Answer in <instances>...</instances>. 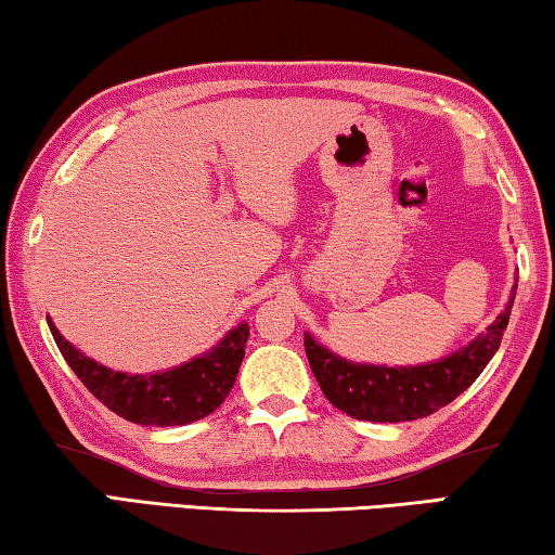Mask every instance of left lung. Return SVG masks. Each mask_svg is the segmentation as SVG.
I'll list each match as a JSON object with an SVG mask.
<instances>
[{"label": "left lung", "instance_id": "1", "mask_svg": "<svg viewBox=\"0 0 555 555\" xmlns=\"http://www.w3.org/2000/svg\"><path fill=\"white\" fill-rule=\"evenodd\" d=\"M514 295L516 285L504 312L467 347L421 366L351 363L317 344L312 334H305L307 359L326 401L347 415L371 423L417 421L455 401L482 374L502 344Z\"/></svg>", "mask_w": 555, "mask_h": 555}]
</instances>
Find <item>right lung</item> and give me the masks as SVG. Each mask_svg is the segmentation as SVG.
Returning <instances> with one entry per match:
<instances>
[{"mask_svg": "<svg viewBox=\"0 0 555 555\" xmlns=\"http://www.w3.org/2000/svg\"><path fill=\"white\" fill-rule=\"evenodd\" d=\"M47 322L63 359L100 403L125 421L154 425V428L186 425L214 413L231 393L250 334L248 324L243 322L202 357L169 371H154L150 376H142L122 374V371H113L88 359L86 353H80L70 341L61 337L49 317Z\"/></svg>", "mask_w": 555, "mask_h": 555, "instance_id": "right-lung-1", "label": "right lung"}]
</instances>
